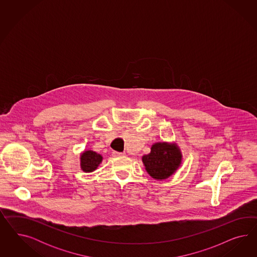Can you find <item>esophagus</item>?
Wrapping results in <instances>:
<instances>
[{"instance_id": "34e87169", "label": "esophagus", "mask_w": 257, "mask_h": 257, "mask_svg": "<svg viewBox=\"0 0 257 257\" xmlns=\"http://www.w3.org/2000/svg\"><path fill=\"white\" fill-rule=\"evenodd\" d=\"M124 155V153H118V152H113L112 156L114 157H117V156H122Z\"/></svg>"}]
</instances>
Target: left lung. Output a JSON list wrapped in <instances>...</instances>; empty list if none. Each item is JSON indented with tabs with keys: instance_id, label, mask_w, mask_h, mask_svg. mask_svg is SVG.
Listing matches in <instances>:
<instances>
[{
	"instance_id": "8db88e82",
	"label": "left lung",
	"mask_w": 257,
	"mask_h": 257,
	"mask_svg": "<svg viewBox=\"0 0 257 257\" xmlns=\"http://www.w3.org/2000/svg\"><path fill=\"white\" fill-rule=\"evenodd\" d=\"M142 161L153 178L164 180L169 178L179 168L182 155L176 145L159 142L152 146L151 153L143 156Z\"/></svg>"
}]
</instances>
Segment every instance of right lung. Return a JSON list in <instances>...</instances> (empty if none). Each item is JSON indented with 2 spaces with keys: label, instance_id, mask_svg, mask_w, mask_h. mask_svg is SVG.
I'll list each match as a JSON object with an SVG mask.
<instances>
[{
  "label": "right lung",
  "instance_id": "obj_1",
  "mask_svg": "<svg viewBox=\"0 0 257 257\" xmlns=\"http://www.w3.org/2000/svg\"><path fill=\"white\" fill-rule=\"evenodd\" d=\"M102 160L101 155L93 151H86L81 155V169L85 172H91L97 169Z\"/></svg>",
  "mask_w": 257,
  "mask_h": 257
}]
</instances>
